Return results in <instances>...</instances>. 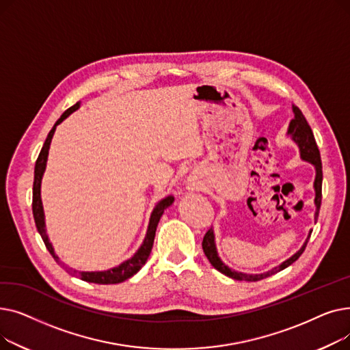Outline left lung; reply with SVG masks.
<instances>
[{"mask_svg":"<svg viewBox=\"0 0 350 350\" xmlns=\"http://www.w3.org/2000/svg\"><path fill=\"white\" fill-rule=\"evenodd\" d=\"M292 112H293V119L291 120L289 123V129H288V135L292 136V139L295 140L301 149V157L309 163H312L315 165L317 169V177H315V191H317V197H315V204H317V213H315V218H318V214H319V208H321V203H322V178H323V174H322V161H321V153H319V149H318V144L315 142V137H314V132H312L310 126L308 124L305 116L302 115L301 109L295 105H292ZM312 234V231H310ZM310 237V235H309ZM309 237L308 240L305 241L304 247L295 254L292 255L289 260H286L285 262H282L280 267L273 268L268 272H264V273H243V272H237L231 268H228L221 260L218 258L217 255V250H215V244H214V232L213 230L210 228L204 238H203V243H201V245H203V251L206 254V256L208 258V261L211 262V265L219 271L221 273L227 275V277L232 278V280H237V281H248V282H255V281H261L264 278H268L271 277V275L277 273L282 269H285L286 267H289L291 264L295 262L299 256L302 255V252L305 251L306 248V244L309 241Z\"/></svg>","mask_w":350,"mask_h":350,"instance_id":"obj_1","label":"left lung"}]
</instances>
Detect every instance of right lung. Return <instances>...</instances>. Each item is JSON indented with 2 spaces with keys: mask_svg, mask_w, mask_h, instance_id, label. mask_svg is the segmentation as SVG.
<instances>
[{
  "mask_svg": "<svg viewBox=\"0 0 350 350\" xmlns=\"http://www.w3.org/2000/svg\"><path fill=\"white\" fill-rule=\"evenodd\" d=\"M79 107V102L75 103L73 106H70L69 109H66L65 112L62 113V116L58 119V122L55 123V126L51 129V132L48 133V137L42 146L41 153L35 161V172H33V187H32V214H33V219L36 228H38V232L42 237V241L45 244V247L48 248V251L51 252V255L53 256V260L57 261L59 265H62V262L59 261V258L53 252V248L48 240V235L45 231V221H44V208H42V203H41V178L45 170V164H46V157H48V149L51 144V139L53 136L55 127L57 124H59L65 118H68L72 112ZM174 201V197L169 196L165 197L164 200H161L160 203L156 206V208L152 213L150 217V223H149V230H147V235L144 238V241L142 244V247L139 248V251L132 256L131 260L124 261L123 264H120L116 268H112L109 271H102V272H78V271H72L75 275L83 281L88 282H94V284H102V285H107V284H119L123 282L126 280H129L146 264L147 258L152 252L153 248V243H154V235H156V230H157V224L160 221V218L164 213V210L167 208L169 206H172V203Z\"/></svg>",
  "mask_w": 350,
  "mask_h": 350,
  "instance_id": "1",
  "label": "right lung"
}]
</instances>
